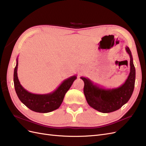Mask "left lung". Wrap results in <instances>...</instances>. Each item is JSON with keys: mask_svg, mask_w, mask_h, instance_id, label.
Returning <instances> with one entry per match:
<instances>
[{"mask_svg": "<svg viewBox=\"0 0 146 146\" xmlns=\"http://www.w3.org/2000/svg\"><path fill=\"white\" fill-rule=\"evenodd\" d=\"M126 52L130 56V73L122 85L116 88H105L94 84L90 79L81 77L84 82L83 92L91 107L103 113L113 112L121 108L130 99L135 83V68L133 57L129 47Z\"/></svg>", "mask_w": 146, "mask_h": 146, "instance_id": "obj_1", "label": "left lung"}]
</instances>
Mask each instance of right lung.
<instances>
[{
  "mask_svg": "<svg viewBox=\"0 0 146 146\" xmlns=\"http://www.w3.org/2000/svg\"><path fill=\"white\" fill-rule=\"evenodd\" d=\"M18 58L16 59V64L14 70V85L17 97L26 107L33 111L42 113L51 112L58 109L63 102L64 96L77 78L74 75L65 79L56 89L52 92L44 94H33L26 90L21 85L17 77Z\"/></svg>",
  "mask_w": 146,
  "mask_h": 146,
  "instance_id": "add662e5",
  "label": "right lung"
}]
</instances>
